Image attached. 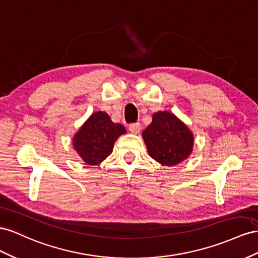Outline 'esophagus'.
<instances>
[{
    "instance_id": "esophagus-1",
    "label": "esophagus",
    "mask_w": 258,
    "mask_h": 258,
    "mask_svg": "<svg viewBox=\"0 0 258 258\" xmlns=\"http://www.w3.org/2000/svg\"><path fill=\"white\" fill-rule=\"evenodd\" d=\"M128 130H130L133 134H137V133H139V131H141V124H139V123L130 124Z\"/></svg>"
}]
</instances>
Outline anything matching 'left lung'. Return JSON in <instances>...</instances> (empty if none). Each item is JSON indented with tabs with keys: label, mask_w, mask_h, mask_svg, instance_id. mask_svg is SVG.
<instances>
[{
	"label": "left lung",
	"mask_w": 258,
	"mask_h": 258,
	"mask_svg": "<svg viewBox=\"0 0 258 258\" xmlns=\"http://www.w3.org/2000/svg\"><path fill=\"white\" fill-rule=\"evenodd\" d=\"M149 156L163 165H176L188 158L192 150L194 136L174 114L159 111L143 132Z\"/></svg>",
	"instance_id": "left-lung-1"
}]
</instances>
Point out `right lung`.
<instances>
[{
    "label": "right lung",
    "mask_w": 258,
    "mask_h": 258,
    "mask_svg": "<svg viewBox=\"0 0 258 258\" xmlns=\"http://www.w3.org/2000/svg\"><path fill=\"white\" fill-rule=\"evenodd\" d=\"M122 124L113 123L106 112L90 116L73 138V146L87 164L96 165L112 152L114 143L125 133Z\"/></svg>",
    "instance_id": "obj_1"
}]
</instances>
